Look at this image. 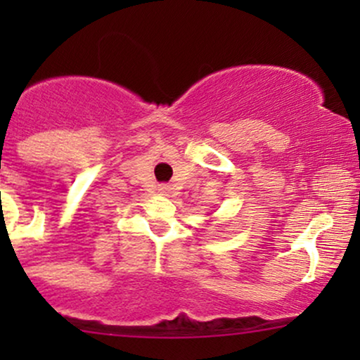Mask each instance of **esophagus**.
I'll return each mask as SVG.
<instances>
[{
	"instance_id": "1",
	"label": "esophagus",
	"mask_w": 360,
	"mask_h": 360,
	"mask_svg": "<svg viewBox=\"0 0 360 360\" xmlns=\"http://www.w3.org/2000/svg\"><path fill=\"white\" fill-rule=\"evenodd\" d=\"M160 191H162V193H164V191H167V188H166V186H162V188H160Z\"/></svg>"
}]
</instances>
